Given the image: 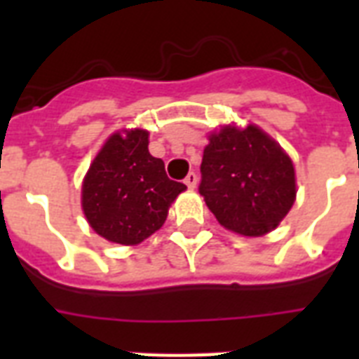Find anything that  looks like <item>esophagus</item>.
Instances as JSON below:
<instances>
[{
	"instance_id": "obj_1",
	"label": "esophagus",
	"mask_w": 359,
	"mask_h": 359,
	"mask_svg": "<svg viewBox=\"0 0 359 359\" xmlns=\"http://www.w3.org/2000/svg\"><path fill=\"white\" fill-rule=\"evenodd\" d=\"M184 184L190 188V190H194L197 186V175L194 173V171H190V173L186 175V179H184Z\"/></svg>"
}]
</instances>
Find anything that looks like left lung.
I'll use <instances>...</instances> for the list:
<instances>
[{
  "label": "left lung",
  "mask_w": 359,
  "mask_h": 359,
  "mask_svg": "<svg viewBox=\"0 0 359 359\" xmlns=\"http://www.w3.org/2000/svg\"><path fill=\"white\" fill-rule=\"evenodd\" d=\"M199 194L225 229L262 236L294 205V165L259 126L229 124L208 135Z\"/></svg>",
  "instance_id": "8db88e82"
}]
</instances>
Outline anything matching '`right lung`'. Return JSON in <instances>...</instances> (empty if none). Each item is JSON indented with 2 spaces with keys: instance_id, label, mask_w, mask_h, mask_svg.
I'll list each match as a JSON object with an SVG mask.
<instances>
[{
  "instance_id": "right-lung-1",
  "label": "right lung",
  "mask_w": 359,
  "mask_h": 359,
  "mask_svg": "<svg viewBox=\"0 0 359 359\" xmlns=\"http://www.w3.org/2000/svg\"><path fill=\"white\" fill-rule=\"evenodd\" d=\"M184 190L149 152V132L124 130L109 135L93 160L81 186V208L97 235L135 245L162 227Z\"/></svg>"
}]
</instances>
